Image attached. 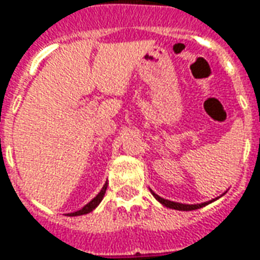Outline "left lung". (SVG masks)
I'll return each instance as SVG.
<instances>
[{"mask_svg":"<svg viewBox=\"0 0 260 260\" xmlns=\"http://www.w3.org/2000/svg\"><path fill=\"white\" fill-rule=\"evenodd\" d=\"M151 194L154 195V198L157 200L158 202H161L164 207H167V208H173V209H177V211H194V209H198V208H202V207H205V205H208L211 204L212 201H215V200H211L208 202H202V204H195V205H188V204H180V202H174V201H168V200H164V198H161L158 195L155 194L151 191Z\"/></svg>","mask_w":260,"mask_h":260,"instance_id":"left-lung-1","label":"left lung"}]
</instances>
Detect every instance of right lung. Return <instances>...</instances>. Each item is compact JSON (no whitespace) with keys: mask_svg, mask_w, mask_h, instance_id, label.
Returning a JSON list of instances; mask_svg holds the SVG:
<instances>
[{"mask_svg":"<svg viewBox=\"0 0 260 260\" xmlns=\"http://www.w3.org/2000/svg\"><path fill=\"white\" fill-rule=\"evenodd\" d=\"M107 189V182L103 185V188H102V191H100L99 194L96 195L94 198H93L92 201L89 202V204H86L85 207L82 209H79V211H76V212H72V214H69L71 216H78V215H85V214H89V212H92L93 209L96 208L98 205H99L100 202H102V200H103V197H105V192H106Z\"/></svg>","mask_w":260,"mask_h":260,"instance_id":"add662e5","label":"right lung"}]
</instances>
